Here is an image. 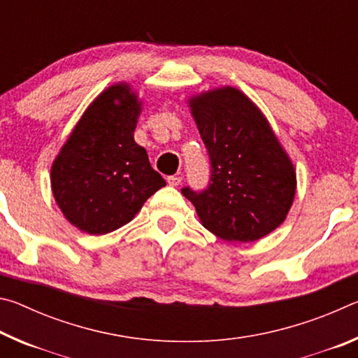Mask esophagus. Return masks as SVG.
<instances>
[{
  "mask_svg": "<svg viewBox=\"0 0 358 358\" xmlns=\"http://www.w3.org/2000/svg\"><path fill=\"white\" fill-rule=\"evenodd\" d=\"M167 183L171 186H178L181 183L180 175H172V177H167Z\"/></svg>",
  "mask_w": 358,
  "mask_h": 358,
  "instance_id": "obj_1",
  "label": "esophagus"
}]
</instances>
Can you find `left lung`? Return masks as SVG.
Returning <instances> with one entry per match:
<instances>
[{
	"label": "left lung",
	"instance_id": "obj_1",
	"mask_svg": "<svg viewBox=\"0 0 358 358\" xmlns=\"http://www.w3.org/2000/svg\"><path fill=\"white\" fill-rule=\"evenodd\" d=\"M187 106L207 147L211 177L205 191L181 192L202 226L241 243L273 232L294 203L296 173L268 120L234 87L191 96Z\"/></svg>",
	"mask_w": 358,
	"mask_h": 358
}]
</instances>
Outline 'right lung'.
Returning a JSON list of instances; mask_svg holds the SVG:
<instances>
[{"label":"right lung","mask_w":358,"mask_h":358,"mask_svg":"<svg viewBox=\"0 0 358 358\" xmlns=\"http://www.w3.org/2000/svg\"><path fill=\"white\" fill-rule=\"evenodd\" d=\"M142 101L126 82L106 88L77 121L50 171L52 192L66 220L104 235L132 221L166 186L134 141Z\"/></svg>","instance_id":"right-lung-1"}]
</instances>
